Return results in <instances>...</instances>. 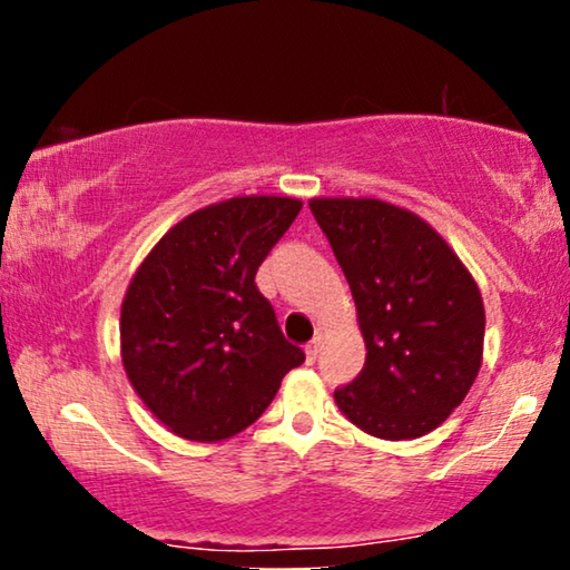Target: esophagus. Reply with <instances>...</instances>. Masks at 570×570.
I'll list each match as a JSON object with an SVG mask.
<instances>
[{"label":"esophagus","instance_id":"34e87169","mask_svg":"<svg viewBox=\"0 0 570 570\" xmlns=\"http://www.w3.org/2000/svg\"><path fill=\"white\" fill-rule=\"evenodd\" d=\"M318 353H322V337H314L306 345V357H308V363H316V357H318Z\"/></svg>","mask_w":570,"mask_h":570}]
</instances>
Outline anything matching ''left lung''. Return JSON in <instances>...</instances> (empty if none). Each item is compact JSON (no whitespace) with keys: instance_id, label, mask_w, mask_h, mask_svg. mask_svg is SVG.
<instances>
[{"instance_id":"1","label":"left lung","mask_w":570,"mask_h":570,"mask_svg":"<svg viewBox=\"0 0 570 570\" xmlns=\"http://www.w3.org/2000/svg\"><path fill=\"white\" fill-rule=\"evenodd\" d=\"M357 306L363 371L334 392L361 431L417 439L454 412L478 379L485 308L446 240L381 199H311Z\"/></svg>"}]
</instances>
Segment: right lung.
Returning <instances> with one entry per match:
<instances>
[{"mask_svg":"<svg viewBox=\"0 0 570 570\" xmlns=\"http://www.w3.org/2000/svg\"><path fill=\"white\" fill-rule=\"evenodd\" d=\"M301 207L287 197L209 205L170 228L131 277L121 303L124 368L181 439L240 433L306 361L254 283Z\"/></svg>","mask_w":570,"mask_h":570,"instance_id":"add662e5","label":"right lung"}]
</instances>
